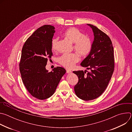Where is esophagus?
<instances>
[{"label":"esophagus","mask_w":132,"mask_h":132,"mask_svg":"<svg viewBox=\"0 0 132 132\" xmlns=\"http://www.w3.org/2000/svg\"><path fill=\"white\" fill-rule=\"evenodd\" d=\"M71 71L70 70H69V69H66V72L67 73H71Z\"/></svg>","instance_id":"1"}]
</instances>
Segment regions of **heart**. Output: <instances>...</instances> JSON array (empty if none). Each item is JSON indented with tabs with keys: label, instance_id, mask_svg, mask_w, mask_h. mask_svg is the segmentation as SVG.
<instances>
[{
	"label": "heart",
	"instance_id": "b5f03b06",
	"mask_svg": "<svg viewBox=\"0 0 132 132\" xmlns=\"http://www.w3.org/2000/svg\"><path fill=\"white\" fill-rule=\"evenodd\" d=\"M64 35L66 39L74 44V49L81 56L87 55L91 51L92 44L89 37L84 36L78 29L71 28L67 30ZM58 39L54 38L52 40V48L56 50L58 44ZM79 61L78 56L74 53L64 54L59 59V62L63 66L67 68H72L75 64Z\"/></svg>",
	"mask_w": 132,
	"mask_h": 132
}]
</instances>
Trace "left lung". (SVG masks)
<instances>
[{
    "instance_id": "8db88e82",
    "label": "left lung",
    "mask_w": 132,
    "mask_h": 132,
    "mask_svg": "<svg viewBox=\"0 0 132 132\" xmlns=\"http://www.w3.org/2000/svg\"><path fill=\"white\" fill-rule=\"evenodd\" d=\"M92 30L94 39L88 55L80 65L86 70L74 71L78 82L75 92L80 99L89 101L100 96L106 88L114 71L113 47L110 37L96 27L87 24Z\"/></svg>"
}]
</instances>
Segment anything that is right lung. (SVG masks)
Masks as SVG:
<instances>
[{
	"instance_id": "obj_1",
	"label": "right lung",
	"mask_w": 132,
	"mask_h": 132,
	"mask_svg": "<svg viewBox=\"0 0 132 132\" xmlns=\"http://www.w3.org/2000/svg\"><path fill=\"white\" fill-rule=\"evenodd\" d=\"M54 27L44 25L37 29L27 39L22 49L20 71L22 82L31 95L40 100L51 97L54 93L66 70L61 67L51 72L46 69L51 58Z\"/></svg>"
}]
</instances>
